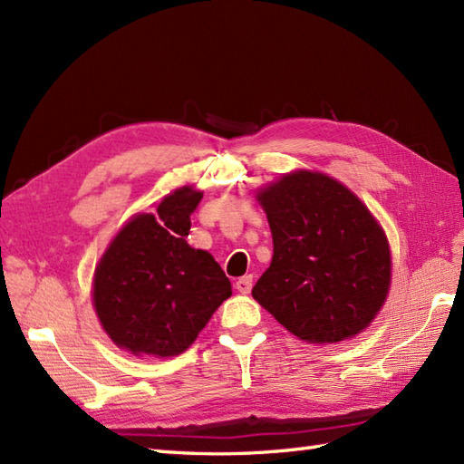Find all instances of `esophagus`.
Segmentation results:
<instances>
[{
	"label": "esophagus",
	"instance_id": "obj_1",
	"mask_svg": "<svg viewBox=\"0 0 464 464\" xmlns=\"http://www.w3.org/2000/svg\"><path fill=\"white\" fill-rule=\"evenodd\" d=\"M253 288V276H243L235 282V290L241 294H248Z\"/></svg>",
	"mask_w": 464,
	"mask_h": 464
}]
</instances>
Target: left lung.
Instances as JSON below:
<instances>
[{"mask_svg":"<svg viewBox=\"0 0 464 464\" xmlns=\"http://www.w3.org/2000/svg\"><path fill=\"white\" fill-rule=\"evenodd\" d=\"M275 243L253 298L290 334L337 343L372 322L390 288L382 227L349 188L292 172L258 194Z\"/></svg>","mask_w":464,"mask_h":464,"instance_id":"left-lung-1","label":"left lung"}]
</instances>
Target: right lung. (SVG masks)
Instances as JSON below:
<instances>
[{
    "instance_id": "add662e5",
    "label": "right lung",
    "mask_w": 464,
    "mask_h": 464,
    "mask_svg": "<svg viewBox=\"0 0 464 464\" xmlns=\"http://www.w3.org/2000/svg\"><path fill=\"white\" fill-rule=\"evenodd\" d=\"M199 201L201 192L176 189L159 204V218L130 219L102 256L93 305L117 347L160 359L180 354L231 295L213 256L184 241Z\"/></svg>"
}]
</instances>
